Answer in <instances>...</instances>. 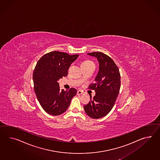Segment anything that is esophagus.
<instances>
[{"instance_id":"34e87169","label":"esophagus","mask_w":160,"mask_h":160,"mask_svg":"<svg viewBox=\"0 0 160 160\" xmlns=\"http://www.w3.org/2000/svg\"><path fill=\"white\" fill-rule=\"evenodd\" d=\"M83 94V92L81 91V90H78V95H82V94Z\"/></svg>"}]
</instances>
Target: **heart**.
<instances>
[{"instance_id":"b5f03b06","label":"heart","mask_w":160,"mask_h":160,"mask_svg":"<svg viewBox=\"0 0 160 160\" xmlns=\"http://www.w3.org/2000/svg\"><path fill=\"white\" fill-rule=\"evenodd\" d=\"M91 65H94V63L92 61H90V60H84V61H82V62H81V66L82 67H85V66H90ZM80 80H82V78H80Z\"/></svg>"}]
</instances>
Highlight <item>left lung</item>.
Listing matches in <instances>:
<instances>
[{
  "label": "left lung",
  "mask_w": 160,
  "mask_h": 160,
  "mask_svg": "<svg viewBox=\"0 0 160 160\" xmlns=\"http://www.w3.org/2000/svg\"><path fill=\"white\" fill-rule=\"evenodd\" d=\"M87 54L97 58L99 69L94 83L88 88L96 94L84 109L88 116L97 119L106 116L113 108L120 89L121 76L116 64L108 55L102 52Z\"/></svg>",
  "instance_id": "1"
}]
</instances>
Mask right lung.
<instances>
[{"label": "right lung", "mask_w": 160, "mask_h": 160, "mask_svg": "<svg viewBox=\"0 0 160 160\" xmlns=\"http://www.w3.org/2000/svg\"><path fill=\"white\" fill-rule=\"evenodd\" d=\"M78 57V54L51 51L36 63L33 73V88L40 105L47 113L58 116L64 113L77 94L74 88L65 91L60 90L58 81L68 75L71 63Z\"/></svg>", "instance_id": "obj_1"}]
</instances>
